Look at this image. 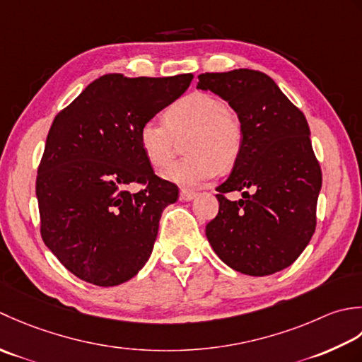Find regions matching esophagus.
Instances as JSON below:
<instances>
[{
	"label": "esophagus",
	"mask_w": 362,
	"mask_h": 362,
	"mask_svg": "<svg viewBox=\"0 0 362 362\" xmlns=\"http://www.w3.org/2000/svg\"><path fill=\"white\" fill-rule=\"evenodd\" d=\"M181 200H184V202H190V200H194V198L197 197V192H194V190H190V189H181Z\"/></svg>",
	"instance_id": "esophagus-1"
}]
</instances>
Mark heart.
<instances>
[{
  "mask_svg": "<svg viewBox=\"0 0 362 362\" xmlns=\"http://www.w3.org/2000/svg\"><path fill=\"white\" fill-rule=\"evenodd\" d=\"M186 142L189 158L168 168L165 178L197 187L238 162L243 148V127L225 101L211 93L194 92L167 107L162 120H146L139 129L144 156L156 170H164Z\"/></svg>",
  "mask_w": 362,
  "mask_h": 362,
  "instance_id": "1",
  "label": "heart"
}]
</instances>
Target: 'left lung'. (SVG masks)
Wrapping results in <instances>:
<instances>
[{
  "mask_svg": "<svg viewBox=\"0 0 362 362\" xmlns=\"http://www.w3.org/2000/svg\"><path fill=\"white\" fill-rule=\"evenodd\" d=\"M197 88L226 100L243 127L242 153L216 189L218 214L206 225V238L240 274L267 276L289 267L315 231L322 187L305 114L257 70L203 73ZM234 189L244 190L242 201L227 200Z\"/></svg>",
  "mask_w": 362,
  "mask_h": 362,
  "instance_id": "1",
  "label": "left lung"
}]
</instances>
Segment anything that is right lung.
<instances>
[{"label": "right lung", "instance_id": "right-lung-1", "mask_svg": "<svg viewBox=\"0 0 362 362\" xmlns=\"http://www.w3.org/2000/svg\"><path fill=\"white\" fill-rule=\"evenodd\" d=\"M194 75L95 79L51 124L35 180L40 234L65 269L95 286L128 281L153 252L176 184L153 172L139 129ZM142 185L136 194L126 187Z\"/></svg>", "mask_w": 362, "mask_h": 362}]
</instances>
